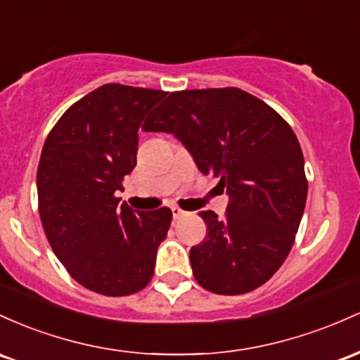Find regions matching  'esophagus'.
<instances>
[{"mask_svg":"<svg viewBox=\"0 0 360 360\" xmlns=\"http://www.w3.org/2000/svg\"><path fill=\"white\" fill-rule=\"evenodd\" d=\"M172 212H173V217H175V219H180V217H184L185 214H187V212L184 211V209L176 207V205H173V207H172Z\"/></svg>","mask_w":360,"mask_h":360,"instance_id":"obj_1","label":"esophagus"}]
</instances>
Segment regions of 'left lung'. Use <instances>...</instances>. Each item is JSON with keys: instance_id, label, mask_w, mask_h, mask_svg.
Wrapping results in <instances>:
<instances>
[{"instance_id": "obj_1", "label": "left lung", "mask_w": 360, "mask_h": 360, "mask_svg": "<svg viewBox=\"0 0 360 360\" xmlns=\"http://www.w3.org/2000/svg\"><path fill=\"white\" fill-rule=\"evenodd\" d=\"M143 129L175 134L229 195L223 219L200 212L207 236L191 248L195 281L224 296L265 284L292 248L308 195L289 124L260 98L229 86L169 93Z\"/></svg>"}]
</instances>
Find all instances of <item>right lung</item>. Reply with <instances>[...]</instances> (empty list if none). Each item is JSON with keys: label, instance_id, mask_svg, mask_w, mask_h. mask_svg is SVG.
Masks as SVG:
<instances>
[{"label": "right lung", "instance_id": "add662e5", "mask_svg": "<svg viewBox=\"0 0 360 360\" xmlns=\"http://www.w3.org/2000/svg\"><path fill=\"white\" fill-rule=\"evenodd\" d=\"M167 91L108 83L72 103L44 143L39 212L52 252L83 288L129 296L155 274L168 207L132 211L115 197L136 167L137 131Z\"/></svg>", "mask_w": 360, "mask_h": 360}]
</instances>
